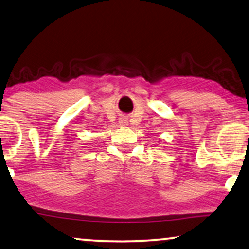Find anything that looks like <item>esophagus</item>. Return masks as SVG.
Returning a JSON list of instances; mask_svg holds the SVG:
<instances>
[{
	"mask_svg": "<svg viewBox=\"0 0 249 249\" xmlns=\"http://www.w3.org/2000/svg\"><path fill=\"white\" fill-rule=\"evenodd\" d=\"M121 124L122 125H126V124H127V121H126V120H121Z\"/></svg>",
	"mask_w": 249,
	"mask_h": 249,
	"instance_id": "obj_1",
	"label": "esophagus"
}]
</instances>
